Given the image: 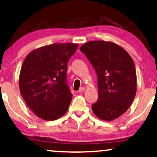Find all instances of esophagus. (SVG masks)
I'll use <instances>...</instances> for the list:
<instances>
[{
	"label": "esophagus",
	"instance_id": "obj_1",
	"mask_svg": "<svg viewBox=\"0 0 157 157\" xmlns=\"http://www.w3.org/2000/svg\"><path fill=\"white\" fill-rule=\"evenodd\" d=\"M85 90V88L84 87H80L79 88V90H78V92H84Z\"/></svg>",
	"mask_w": 157,
	"mask_h": 157
}]
</instances>
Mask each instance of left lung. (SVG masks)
<instances>
[{"label": "left lung", "instance_id": "1", "mask_svg": "<svg viewBox=\"0 0 157 157\" xmlns=\"http://www.w3.org/2000/svg\"><path fill=\"white\" fill-rule=\"evenodd\" d=\"M80 50L98 75L99 95L92 105L94 114L107 122L120 117L129 109L136 92V69L132 57L109 41L88 42Z\"/></svg>", "mask_w": 157, "mask_h": 157}]
</instances>
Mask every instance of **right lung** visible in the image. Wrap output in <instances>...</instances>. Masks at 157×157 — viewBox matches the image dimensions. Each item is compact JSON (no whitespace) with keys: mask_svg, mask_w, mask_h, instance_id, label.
<instances>
[{"mask_svg":"<svg viewBox=\"0 0 157 157\" xmlns=\"http://www.w3.org/2000/svg\"><path fill=\"white\" fill-rule=\"evenodd\" d=\"M78 44L54 43L30 52L19 76L26 105L42 120L53 121L67 112L72 94L67 85V63Z\"/></svg>","mask_w":157,"mask_h":157,"instance_id":"1","label":"right lung"}]
</instances>
